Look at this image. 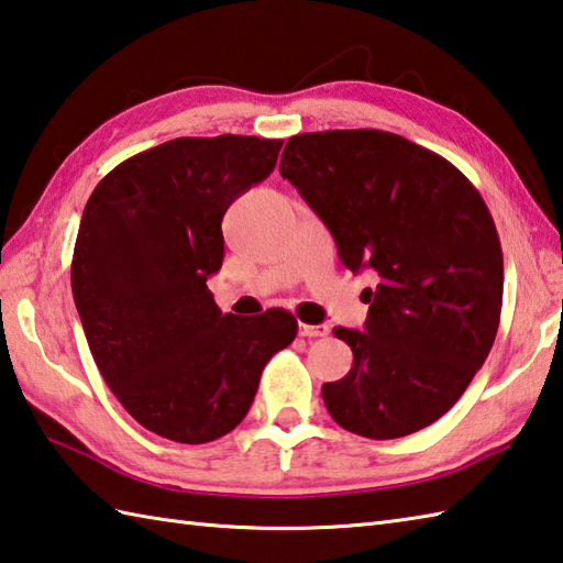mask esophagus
Returning <instances> with one entry per match:
<instances>
[{"mask_svg": "<svg viewBox=\"0 0 563 563\" xmlns=\"http://www.w3.org/2000/svg\"><path fill=\"white\" fill-rule=\"evenodd\" d=\"M328 325H306V323H301L298 325V335H303V338H325L328 335Z\"/></svg>", "mask_w": 563, "mask_h": 563, "instance_id": "34e87169", "label": "esophagus"}]
</instances>
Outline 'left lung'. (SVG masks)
<instances>
[{
    "label": "left lung",
    "instance_id": "1",
    "mask_svg": "<svg viewBox=\"0 0 563 563\" xmlns=\"http://www.w3.org/2000/svg\"><path fill=\"white\" fill-rule=\"evenodd\" d=\"M279 172L320 216L342 265L374 269L364 330L335 328L352 369L323 384L354 434L396 440L432 426L486 362L503 306V250L478 189L404 135L357 129L291 135Z\"/></svg>",
    "mask_w": 563,
    "mask_h": 563
}]
</instances>
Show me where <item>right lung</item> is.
Masks as SVG:
<instances>
[{"mask_svg":"<svg viewBox=\"0 0 563 563\" xmlns=\"http://www.w3.org/2000/svg\"><path fill=\"white\" fill-rule=\"evenodd\" d=\"M282 143L175 137L123 159L85 206L77 313L113 396L159 438L203 444L238 428L265 364L296 338L284 308L223 316L206 286L223 265L228 206L272 175Z\"/></svg>","mask_w":563,"mask_h":563,"instance_id":"obj_1","label":"right lung"}]
</instances>
